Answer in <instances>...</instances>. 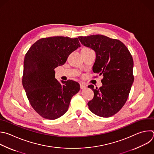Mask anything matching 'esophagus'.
<instances>
[{"label": "esophagus", "mask_w": 154, "mask_h": 154, "mask_svg": "<svg viewBox=\"0 0 154 154\" xmlns=\"http://www.w3.org/2000/svg\"><path fill=\"white\" fill-rule=\"evenodd\" d=\"M80 88L81 89H85V88H86L87 87L86 84L85 83H84V82H81L80 83Z\"/></svg>", "instance_id": "esophagus-1"}]
</instances>
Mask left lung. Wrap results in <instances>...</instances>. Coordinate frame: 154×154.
<instances>
[{
    "label": "left lung",
    "mask_w": 154,
    "mask_h": 154,
    "mask_svg": "<svg viewBox=\"0 0 154 154\" xmlns=\"http://www.w3.org/2000/svg\"><path fill=\"white\" fill-rule=\"evenodd\" d=\"M81 43L95 53L92 67L94 73L102 75V85L92 89L94 98L88 103L89 110L101 117H109L124 106L134 82L132 57L120 40L103 35L79 37Z\"/></svg>",
    "instance_id": "8db88e82"
}]
</instances>
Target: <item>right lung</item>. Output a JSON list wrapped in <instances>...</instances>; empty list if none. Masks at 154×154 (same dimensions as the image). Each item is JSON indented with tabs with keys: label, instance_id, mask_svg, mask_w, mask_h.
Masks as SVG:
<instances>
[{
	"label": "right lung",
	"instance_id": "add662e5",
	"mask_svg": "<svg viewBox=\"0 0 154 154\" xmlns=\"http://www.w3.org/2000/svg\"><path fill=\"white\" fill-rule=\"evenodd\" d=\"M77 38L55 36L42 38L26 53L23 62L22 85L33 109L42 117L55 120L68 109L79 83L55 78L54 69L63 65L71 53L80 47Z\"/></svg>",
	"mask_w": 154,
	"mask_h": 154
}]
</instances>
